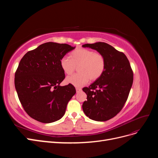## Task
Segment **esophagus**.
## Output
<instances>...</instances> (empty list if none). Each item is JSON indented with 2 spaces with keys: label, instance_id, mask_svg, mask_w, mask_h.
Listing matches in <instances>:
<instances>
[{
  "label": "esophagus",
  "instance_id": "esophagus-1",
  "mask_svg": "<svg viewBox=\"0 0 158 158\" xmlns=\"http://www.w3.org/2000/svg\"><path fill=\"white\" fill-rule=\"evenodd\" d=\"M76 92H80V91L81 90H82V89H81V88H76Z\"/></svg>",
  "mask_w": 158,
  "mask_h": 158
}]
</instances>
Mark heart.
<instances>
[{"mask_svg":"<svg viewBox=\"0 0 158 158\" xmlns=\"http://www.w3.org/2000/svg\"><path fill=\"white\" fill-rule=\"evenodd\" d=\"M60 65L67 75L73 74L76 66H78L80 73L69 76L66 81L76 87H81L89 80L95 81L101 77L106 70V62L102 54L91 49L79 48L71 52L70 59L63 56L60 60Z\"/></svg>","mask_w":158,"mask_h":158,"instance_id":"heart-1","label":"heart"}]
</instances>
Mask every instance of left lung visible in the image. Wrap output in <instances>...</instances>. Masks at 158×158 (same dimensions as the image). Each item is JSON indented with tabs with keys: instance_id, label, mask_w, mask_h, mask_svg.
Segmentation results:
<instances>
[{
	"instance_id": "1",
	"label": "left lung",
	"mask_w": 158,
	"mask_h": 158,
	"mask_svg": "<svg viewBox=\"0 0 158 158\" xmlns=\"http://www.w3.org/2000/svg\"><path fill=\"white\" fill-rule=\"evenodd\" d=\"M102 54L106 66L102 76L82 89L87 95L82 109L85 115L96 121H106L121 111L133 82V72L126 55L106 43L84 44Z\"/></svg>"
}]
</instances>
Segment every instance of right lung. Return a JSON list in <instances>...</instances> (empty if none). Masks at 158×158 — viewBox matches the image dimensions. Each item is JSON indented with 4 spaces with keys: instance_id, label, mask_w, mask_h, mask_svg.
Returning a JSON list of instances; mask_svg holds the SVG:
<instances>
[{
    "instance_id": "obj_1",
    "label": "right lung",
    "mask_w": 158,
    "mask_h": 158,
    "mask_svg": "<svg viewBox=\"0 0 158 158\" xmlns=\"http://www.w3.org/2000/svg\"><path fill=\"white\" fill-rule=\"evenodd\" d=\"M74 49L68 44L47 42L28 51L21 59L14 84L23 108L35 120L50 123L64 114L76 89L70 84L59 85L65 78L60 60Z\"/></svg>"
}]
</instances>
